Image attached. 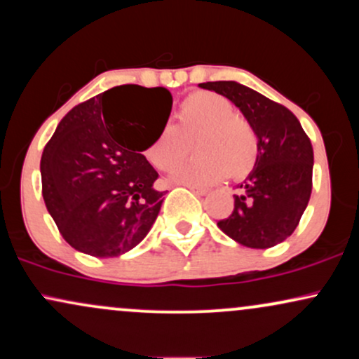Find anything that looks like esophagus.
<instances>
[{"label": "esophagus", "instance_id": "1", "mask_svg": "<svg viewBox=\"0 0 359 359\" xmlns=\"http://www.w3.org/2000/svg\"><path fill=\"white\" fill-rule=\"evenodd\" d=\"M185 187H187V189H191V191H192L194 194H197V196H205V194L209 192L208 189L197 187V185H192V184H185Z\"/></svg>", "mask_w": 359, "mask_h": 359}]
</instances>
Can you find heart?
<instances>
[{
    "label": "heart",
    "mask_w": 359,
    "mask_h": 359,
    "mask_svg": "<svg viewBox=\"0 0 359 359\" xmlns=\"http://www.w3.org/2000/svg\"><path fill=\"white\" fill-rule=\"evenodd\" d=\"M192 143L196 158L175 168L172 179L192 185H208L229 175L243 179L258 160V135L251 123L234 113L233 102L216 93L201 90L184 101L179 125L165 126L147 148L145 155L158 170H172Z\"/></svg>",
    "instance_id": "b5f03b06"
}]
</instances>
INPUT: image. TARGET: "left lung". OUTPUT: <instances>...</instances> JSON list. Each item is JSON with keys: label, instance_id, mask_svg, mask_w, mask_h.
<instances>
[{"label": "left lung", "instance_id": "left-lung-1", "mask_svg": "<svg viewBox=\"0 0 359 359\" xmlns=\"http://www.w3.org/2000/svg\"><path fill=\"white\" fill-rule=\"evenodd\" d=\"M238 106L258 135V160L234 194V209L217 221L248 248H271L297 228L312 191L314 151L290 109L234 81L199 84Z\"/></svg>", "mask_w": 359, "mask_h": 359}]
</instances>
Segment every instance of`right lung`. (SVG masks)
Instances as JSON below:
<instances>
[{
  "label": "right lung",
  "instance_id": "1",
  "mask_svg": "<svg viewBox=\"0 0 359 359\" xmlns=\"http://www.w3.org/2000/svg\"><path fill=\"white\" fill-rule=\"evenodd\" d=\"M165 88L118 86L65 114L43 148L45 205L65 241L97 258L119 257L150 231L165 191L143 151L168 121Z\"/></svg>",
  "mask_w": 359,
  "mask_h": 359
}]
</instances>
